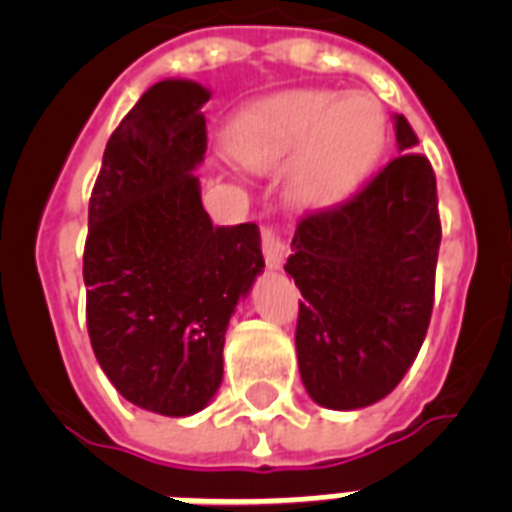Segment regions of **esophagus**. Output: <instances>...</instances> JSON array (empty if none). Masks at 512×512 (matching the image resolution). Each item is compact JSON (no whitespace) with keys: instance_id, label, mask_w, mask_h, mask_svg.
<instances>
[{"instance_id":"1","label":"esophagus","mask_w":512,"mask_h":512,"mask_svg":"<svg viewBox=\"0 0 512 512\" xmlns=\"http://www.w3.org/2000/svg\"><path fill=\"white\" fill-rule=\"evenodd\" d=\"M263 255H265V263H268V268H281L284 265V260H287L289 255V247L287 241L281 239L279 231H273V228H263Z\"/></svg>"}]
</instances>
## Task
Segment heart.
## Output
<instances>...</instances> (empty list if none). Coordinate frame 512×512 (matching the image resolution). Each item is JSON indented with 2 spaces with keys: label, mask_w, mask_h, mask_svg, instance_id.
Segmentation results:
<instances>
[{
  "label": "heart",
  "mask_w": 512,
  "mask_h": 512,
  "mask_svg": "<svg viewBox=\"0 0 512 512\" xmlns=\"http://www.w3.org/2000/svg\"><path fill=\"white\" fill-rule=\"evenodd\" d=\"M385 146V116L366 95L295 90L265 100L233 124L228 151L249 170L289 164V199L332 209L350 199Z\"/></svg>",
  "instance_id": "1"
}]
</instances>
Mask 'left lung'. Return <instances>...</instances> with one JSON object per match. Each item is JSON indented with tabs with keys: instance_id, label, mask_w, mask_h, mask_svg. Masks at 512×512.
<instances>
[{
	"instance_id": "obj_1",
	"label": "left lung",
	"mask_w": 512,
	"mask_h": 512,
	"mask_svg": "<svg viewBox=\"0 0 512 512\" xmlns=\"http://www.w3.org/2000/svg\"><path fill=\"white\" fill-rule=\"evenodd\" d=\"M401 154L350 201L300 220L284 271L303 303L297 364L319 406L350 412L396 388L420 353L441 244L436 175L393 116Z\"/></svg>"
}]
</instances>
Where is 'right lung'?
Here are the masks:
<instances>
[{
  "label": "right lung",
  "instance_id": "add662e5",
  "mask_svg": "<svg viewBox=\"0 0 512 512\" xmlns=\"http://www.w3.org/2000/svg\"><path fill=\"white\" fill-rule=\"evenodd\" d=\"M209 95L191 79L148 87L108 140L90 199L92 350L130 404L164 417L215 398L228 321L265 268L255 223L217 228L201 207Z\"/></svg>",
  "mask_w": 512,
  "mask_h": 512
}]
</instances>
